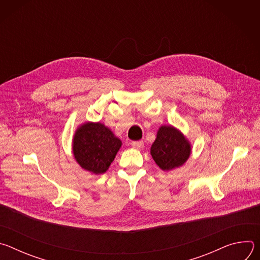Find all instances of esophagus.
<instances>
[{
    "label": "esophagus",
    "instance_id": "1",
    "mask_svg": "<svg viewBox=\"0 0 260 260\" xmlns=\"http://www.w3.org/2000/svg\"><path fill=\"white\" fill-rule=\"evenodd\" d=\"M132 146L134 148H136V149H141V148H143V146H144V143H143V141H133Z\"/></svg>",
    "mask_w": 260,
    "mask_h": 260
}]
</instances>
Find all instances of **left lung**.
Returning a JSON list of instances; mask_svg holds the SVG:
<instances>
[{
  "instance_id": "8db88e82",
  "label": "left lung",
  "mask_w": 260,
  "mask_h": 260,
  "mask_svg": "<svg viewBox=\"0 0 260 260\" xmlns=\"http://www.w3.org/2000/svg\"><path fill=\"white\" fill-rule=\"evenodd\" d=\"M151 155L164 171L181 167L190 155L191 147L185 137L173 126H161L151 146Z\"/></svg>"
}]
</instances>
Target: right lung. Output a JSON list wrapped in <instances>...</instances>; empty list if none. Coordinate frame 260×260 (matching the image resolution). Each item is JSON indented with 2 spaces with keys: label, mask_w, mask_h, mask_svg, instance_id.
<instances>
[{
  "label": "right lung",
  "mask_w": 260,
  "mask_h": 260,
  "mask_svg": "<svg viewBox=\"0 0 260 260\" xmlns=\"http://www.w3.org/2000/svg\"><path fill=\"white\" fill-rule=\"evenodd\" d=\"M121 147V141L98 122L81 125L73 139V153L82 169L93 174L105 173Z\"/></svg>",
  "instance_id": "add662e5"
}]
</instances>
